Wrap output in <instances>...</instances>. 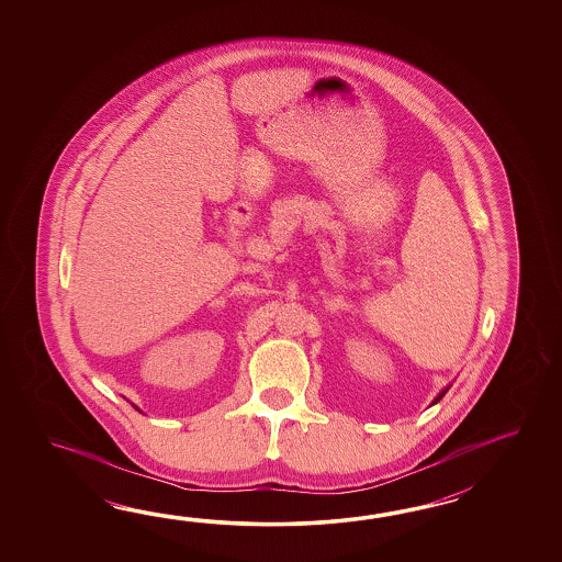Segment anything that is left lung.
Instances as JSON below:
<instances>
[{
    "mask_svg": "<svg viewBox=\"0 0 562 562\" xmlns=\"http://www.w3.org/2000/svg\"><path fill=\"white\" fill-rule=\"evenodd\" d=\"M446 392H448V387H446V390H443V392H440V395H438V397H436V400H434V402H431V404H438V402H440V400H442L443 394H446Z\"/></svg>",
    "mask_w": 562,
    "mask_h": 562,
    "instance_id": "obj_1",
    "label": "left lung"
}]
</instances>
